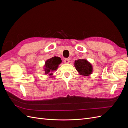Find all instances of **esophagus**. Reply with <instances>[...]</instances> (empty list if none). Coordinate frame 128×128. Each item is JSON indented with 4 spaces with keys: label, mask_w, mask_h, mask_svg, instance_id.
I'll return each mask as SVG.
<instances>
[{
    "label": "esophagus",
    "mask_w": 128,
    "mask_h": 128,
    "mask_svg": "<svg viewBox=\"0 0 128 128\" xmlns=\"http://www.w3.org/2000/svg\"><path fill=\"white\" fill-rule=\"evenodd\" d=\"M69 62H70V61H69V59H65L64 60V64H69Z\"/></svg>",
    "instance_id": "34e87169"
}]
</instances>
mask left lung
I'll use <instances>...</instances> for the list:
<instances>
[{
	"label": "left lung",
	"mask_w": 128,
	"mask_h": 128,
	"mask_svg": "<svg viewBox=\"0 0 128 128\" xmlns=\"http://www.w3.org/2000/svg\"><path fill=\"white\" fill-rule=\"evenodd\" d=\"M74 66L77 71L80 75L88 76L92 73V66L86 59H78L75 60Z\"/></svg>",
	"instance_id": "1"
}]
</instances>
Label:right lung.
<instances>
[{"instance_id":"1","label":"right lung","mask_w":128,"mask_h":128,"mask_svg":"<svg viewBox=\"0 0 128 128\" xmlns=\"http://www.w3.org/2000/svg\"><path fill=\"white\" fill-rule=\"evenodd\" d=\"M62 62L61 58L58 56H54L48 59L45 61L44 65L45 74H48V75L51 76L53 75V72L56 71L58 69L59 64Z\"/></svg>"}]
</instances>
